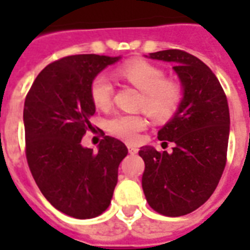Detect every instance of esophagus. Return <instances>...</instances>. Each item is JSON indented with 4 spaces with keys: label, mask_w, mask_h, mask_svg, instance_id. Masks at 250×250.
<instances>
[{
    "label": "esophagus",
    "mask_w": 250,
    "mask_h": 250,
    "mask_svg": "<svg viewBox=\"0 0 250 250\" xmlns=\"http://www.w3.org/2000/svg\"><path fill=\"white\" fill-rule=\"evenodd\" d=\"M127 148H128V152H130L131 155H134V154H136V152L139 151V148L135 146H128Z\"/></svg>",
    "instance_id": "34e87169"
}]
</instances>
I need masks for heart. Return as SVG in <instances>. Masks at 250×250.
Masks as SVG:
<instances>
[{"mask_svg":"<svg viewBox=\"0 0 250 250\" xmlns=\"http://www.w3.org/2000/svg\"><path fill=\"white\" fill-rule=\"evenodd\" d=\"M115 75L142 91L138 108L143 109L154 122H168L178 112L184 99V89L178 82L165 79L162 68L142 59H134L118 66ZM112 95L114 87L108 77L98 75L93 79L91 98L98 108H108ZM145 127L146 119L141 114H115L105 123V128L111 135L125 142H135L138 134Z\"/></svg>","mask_w":250,"mask_h":250,"instance_id":"b5f03b06","label":"heart"}]
</instances>
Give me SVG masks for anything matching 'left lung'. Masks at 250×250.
I'll return each instance as SVG.
<instances>
[{
    "mask_svg": "<svg viewBox=\"0 0 250 250\" xmlns=\"http://www.w3.org/2000/svg\"><path fill=\"white\" fill-rule=\"evenodd\" d=\"M174 62L184 85L178 112L158 131L159 141L174 142L173 152L145 146L143 193L151 209L167 217L191 213L204 205L220 182L226 165L229 107L218 79L209 66L181 49L150 53Z\"/></svg>",
    "mask_w": 250,
    "mask_h": 250,
    "instance_id": "obj_1",
    "label": "left lung"
}]
</instances>
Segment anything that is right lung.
<instances>
[{"instance_id":"obj_1","label":"right lung","mask_w":250,"mask_h":250,"mask_svg":"<svg viewBox=\"0 0 250 250\" xmlns=\"http://www.w3.org/2000/svg\"><path fill=\"white\" fill-rule=\"evenodd\" d=\"M119 57L75 55L46 65L25 98V154L36 184L52 206L73 218L103 213L111 204L123 142L105 135L99 151L82 146L93 131L91 83Z\"/></svg>"}]
</instances>
